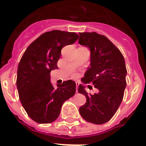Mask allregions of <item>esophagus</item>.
Returning a JSON list of instances; mask_svg holds the SVG:
<instances>
[{"label": "esophagus", "instance_id": "esophagus-1", "mask_svg": "<svg viewBox=\"0 0 146 146\" xmlns=\"http://www.w3.org/2000/svg\"><path fill=\"white\" fill-rule=\"evenodd\" d=\"M79 82H76V92H78V86H79Z\"/></svg>", "mask_w": 146, "mask_h": 146}]
</instances>
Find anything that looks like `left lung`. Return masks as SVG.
<instances>
[{
    "label": "left lung",
    "mask_w": 146,
    "mask_h": 146,
    "mask_svg": "<svg viewBox=\"0 0 146 146\" xmlns=\"http://www.w3.org/2000/svg\"><path fill=\"white\" fill-rule=\"evenodd\" d=\"M79 44L91 52L90 67L82 81L92 82L98 90L97 94H88L85 85H79V93L86 98L79 113L88 122L104 124L112 118L122 101L127 85L125 61L120 50L106 36L96 32L79 33Z\"/></svg>",
    "instance_id": "8db88e82"
}]
</instances>
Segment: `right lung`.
Here are the masks:
<instances>
[{"instance_id":"add662e5","label":"right lung","mask_w":146,"mask_h":146,"mask_svg":"<svg viewBox=\"0 0 146 146\" xmlns=\"http://www.w3.org/2000/svg\"><path fill=\"white\" fill-rule=\"evenodd\" d=\"M78 38L74 32H46L31 42L22 55L16 85L22 106L34 121L53 122L60 115L64 102L75 94V82L67 80L54 88L50 72L58 69L63 47L73 44Z\"/></svg>"}]
</instances>
